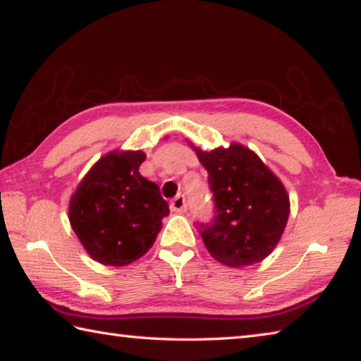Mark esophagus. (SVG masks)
I'll use <instances>...</instances> for the list:
<instances>
[{"label":"esophagus","instance_id":"esophagus-1","mask_svg":"<svg viewBox=\"0 0 361 361\" xmlns=\"http://www.w3.org/2000/svg\"><path fill=\"white\" fill-rule=\"evenodd\" d=\"M170 209L173 212H185L186 210V197L185 195H176V197L170 202Z\"/></svg>","mask_w":361,"mask_h":361}]
</instances>
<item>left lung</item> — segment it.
<instances>
[{"label": "left lung", "instance_id": "obj_1", "mask_svg": "<svg viewBox=\"0 0 361 361\" xmlns=\"http://www.w3.org/2000/svg\"><path fill=\"white\" fill-rule=\"evenodd\" d=\"M194 151L209 172L215 202L212 223L199 224L209 253L231 267L262 261L276 248L288 221L290 197L282 181L239 143Z\"/></svg>", "mask_w": 361, "mask_h": 361}]
</instances>
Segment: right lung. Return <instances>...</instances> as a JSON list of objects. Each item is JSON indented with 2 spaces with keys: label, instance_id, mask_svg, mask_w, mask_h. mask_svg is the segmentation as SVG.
Instances as JSON below:
<instances>
[{
  "label": "right lung",
  "instance_id": "add662e5",
  "mask_svg": "<svg viewBox=\"0 0 361 361\" xmlns=\"http://www.w3.org/2000/svg\"><path fill=\"white\" fill-rule=\"evenodd\" d=\"M143 151H113L89 170L71 195V228L90 258L121 267L152 247L170 210L156 183L140 175Z\"/></svg>",
  "mask_w": 361,
  "mask_h": 361
}]
</instances>
